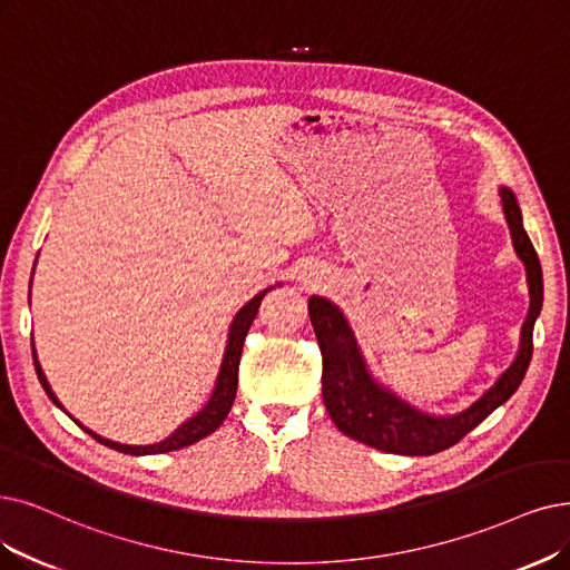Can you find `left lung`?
<instances>
[{
  "label": "left lung",
  "instance_id": "8db88e82",
  "mask_svg": "<svg viewBox=\"0 0 570 570\" xmlns=\"http://www.w3.org/2000/svg\"><path fill=\"white\" fill-rule=\"evenodd\" d=\"M500 196H503V210L510 224L514 249L521 262L527 264L531 311L527 315V323H523L521 348L512 367L463 414L432 419L404 404L389 391L379 389L367 370H364L355 338L341 311L327 299H308L311 325L323 353V400L334 425L344 435L381 451L402 453V456H432V453L459 444L470 430L480 425L495 406L510 400L519 389L533 355V325L542 308V268L529 234L523 232L521 210L514 194L503 189Z\"/></svg>",
  "mask_w": 570,
  "mask_h": 570
}]
</instances>
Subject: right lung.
Masks as SVG:
<instances>
[{
	"instance_id": "1",
	"label": "right lung",
	"mask_w": 570,
	"mask_h": 570,
	"mask_svg": "<svg viewBox=\"0 0 570 570\" xmlns=\"http://www.w3.org/2000/svg\"><path fill=\"white\" fill-rule=\"evenodd\" d=\"M268 289L259 292L255 299H249L240 311L238 315L234 317V325H232V334H229V344H226V353H224V360H222V370H219V376H217V385H215V393L210 397V402L200 409V412L189 419L187 423H181L170 438H166L164 442L158 444H147V446H130V444H119V442H111V440H105L100 435H96V432H90L88 428H81L88 432L90 438L98 440L100 444L109 446V449H117L121 453H130V456H147V453H166V451H175V449H181V446H189L203 438H208L210 432H215L222 421L229 416L232 412V404L236 400V389H238V364H240V353H243V344H245V336H247V330L249 325H253L255 315L259 311V304L264 299V294ZM32 357H35V370H37V376H39V383L43 385V391H47V395L53 400V404L60 406V402L56 400L51 385L47 381V376H43L39 362H37V353L32 348ZM62 409V406H60Z\"/></svg>"
}]
</instances>
